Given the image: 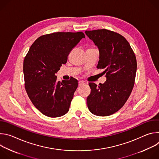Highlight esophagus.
Masks as SVG:
<instances>
[{
	"label": "esophagus",
	"mask_w": 159,
	"mask_h": 159,
	"mask_svg": "<svg viewBox=\"0 0 159 159\" xmlns=\"http://www.w3.org/2000/svg\"><path fill=\"white\" fill-rule=\"evenodd\" d=\"M84 84V81H82V80L79 81V86H82Z\"/></svg>",
	"instance_id": "34e87169"
}]
</instances>
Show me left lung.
Segmentation results:
<instances>
[{
    "label": "left lung",
    "mask_w": 159,
    "mask_h": 159,
    "mask_svg": "<svg viewBox=\"0 0 159 159\" xmlns=\"http://www.w3.org/2000/svg\"><path fill=\"white\" fill-rule=\"evenodd\" d=\"M99 52L98 69H103L106 81L89 84L91 92L87 98L89 111L99 116L114 114L131 94L137 72V59L128 41L121 34L106 29L85 31Z\"/></svg>",
    "instance_id": "8db88e82"
}]
</instances>
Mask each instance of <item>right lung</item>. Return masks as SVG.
<instances>
[{"mask_svg":"<svg viewBox=\"0 0 159 159\" xmlns=\"http://www.w3.org/2000/svg\"><path fill=\"white\" fill-rule=\"evenodd\" d=\"M85 35L82 32H58L39 37L25 58L23 73L26 93L44 115L56 118L69 110L78 87L74 78L57 81L55 75L67 61L71 50Z\"/></svg>","mask_w":159,"mask_h":159,"instance_id":"obj_1","label":"right lung"}]
</instances>
